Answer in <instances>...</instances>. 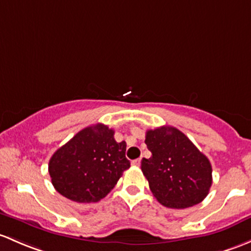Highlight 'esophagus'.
Instances as JSON below:
<instances>
[{
	"instance_id": "1",
	"label": "esophagus",
	"mask_w": 251,
	"mask_h": 251,
	"mask_svg": "<svg viewBox=\"0 0 251 251\" xmlns=\"http://www.w3.org/2000/svg\"><path fill=\"white\" fill-rule=\"evenodd\" d=\"M132 165H133V166H139V165H141V159L133 160V161H132Z\"/></svg>"
}]
</instances>
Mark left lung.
<instances>
[{"instance_id": "left-lung-1", "label": "left lung", "mask_w": 251, "mask_h": 251, "mask_svg": "<svg viewBox=\"0 0 251 251\" xmlns=\"http://www.w3.org/2000/svg\"><path fill=\"white\" fill-rule=\"evenodd\" d=\"M146 144L151 157L142 160V172L161 204L184 209L199 204L212 186V165L178 128L148 130Z\"/></svg>"}]
</instances>
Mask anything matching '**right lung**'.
Here are the masks:
<instances>
[{
    "instance_id": "obj_1",
    "label": "right lung",
    "mask_w": 251,
    "mask_h": 251,
    "mask_svg": "<svg viewBox=\"0 0 251 251\" xmlns=\"http://www.w3.org/2000/svg\"><path fill=\"white\" fill-rule=\"evenodd\" d=\"M126 143H118L114 131L103 124L83 128L49 161L55 190L78 203L99 202L130 168Z\"/></svg>"
}]
</instances>
